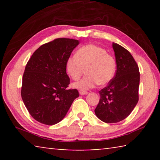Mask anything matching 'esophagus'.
Listing matches in <instances>:
<instances>
[{"mask_svg":"<svg viewBox=\"0 0 160 160\" xmlns=\"http://www.w3.org/2000/svg\"><path fill=\"white\" fill-rule=\"evenodd\" d=\"M79 92H80V94H81V95H84V94H88V92H87V91H85V90H80Z\"/></svg>","mask_w":160,"mask_h":160,"instance_id":"obj_1","label":"esophagus"}]
</instances>
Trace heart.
<instances>
[{
    "instance_id": "heart-1",
    "label": "heart",
    "mask_w": 160,
    "mask_h": 160,
    "mask_svg": "<svg viewBox=\"0 0 160 160\" xmlns=\"http://www.w3.org/2000/svg\"><path fill=\"white\" fill-rule=\"evenodd\" d=\"M66 68L73 80H79L87 69V75L74 87L88 90L99 84L105 85L113 78L116 70V61L112 54L104 48L94 44H87L78 49L75 56L67 59Z\"/></svg>"
}]
</instances>
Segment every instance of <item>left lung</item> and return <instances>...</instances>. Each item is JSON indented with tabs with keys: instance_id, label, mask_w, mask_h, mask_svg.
I'll list each match as a JSON object with an SVG mask.
<instances>
[{
	"instance_id": "left-lung-1",
	"label": "left lung",
	"mask_w": 160,
	"mask_h": 160,
	"mask_svg": "<svg viewBox=\"0 0 160 160\" xmlns=\"http://www.w3.org/2000/svg\"><path fill=\"white\" fill-rule=\"evenodd\" d=\"M116 74L100 90V99L94 112L107 123H118L130 115L139 99L140 72L134 58L125 48L113 42Z\"/></svg>"
}]
</instances>
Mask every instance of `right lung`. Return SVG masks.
<instances>
[{"instance_id":"obj_1","label":"right lung","mask_w":160,"mask_h":160,"mask_svg":"<svg viewBox=\"0 0 160 160\" xmlns=\"http://www.w3.org/2000/svg\"><path fill=\"white\" fill-rule=\"evenodd\" d=\"M79 42L58 38L42 45L32 54L22 76L21 96L33 118L45 125H54L66 115L76 89H68L70 78L66 64Z\"/></svg>"}]
</instances>
